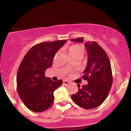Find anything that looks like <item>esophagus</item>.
<instances>
[{
  "mask_svg": "<svg viewBox=\"0 0 131 131\" xmlns=\"http://www.w3.org/2000/svg\"><path fill=\"white\" fill-rule=\"evenodd\" d=\"M63 84L65 85H68L69 84H70V82H69V81H67V80H64L63 81Z\"/></svg>",
  "mask_w": 131,
  "mask_h": 131,
  "instance_id": "34e87169",
  "label": "esophagus"
}]
</instances>
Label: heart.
I'll list each match as a JSON object with an SVG mask.
<instances>
[{"instance_id": "1", "label": "heart", "mask_w": 131, "mask_h": 131, "mask_svg": "<svg viewBox=\"0 0 131 131\" xmlns=\"http://www.w3.org/2000/svg\"><path fill=\"white\" fill-rule=\"evenodd\" d=\"M78 47H77V46H74V47H71L70 49V50H69V52H71V51H72V50H74L75 49H76V48H78Z\"/></svg>"}]
</instances>
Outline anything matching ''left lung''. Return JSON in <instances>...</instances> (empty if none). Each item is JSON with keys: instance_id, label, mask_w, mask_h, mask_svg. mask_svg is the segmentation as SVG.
I'll return each mask as SVG.
<instances>
[{"instance_id": "left-lung-1", "label": "left lung", "mask_w": 131, "mask_h": 131, "mask_svg": "<svg viewBox=\"0 0 131 131\" xmlns=\"http://www.w3.org/2000/svg\"><path fill=\"white\" fill-rule=\"evenodd\" d=\"M82 43L84 38L71 39ZM84 46L88 53V63L82 76L88 84H78V91L71 99L76 105L85 109H92L105 101L113 83L112 71L110 60L104 50L95 42H87Z\"/></svg>"}]
</instances>
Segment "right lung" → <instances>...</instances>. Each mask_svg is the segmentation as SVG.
Here are the masks:
<instances>
[{"label":"right lung","mask_w":131,"mask_h":131,"mask_svg":"<svg viewBox=\"0 0 131 131\" xmlns=\"http://www.w3.org/2000/svg\"><path fill=\"white\" fill-rule=\"evenodd\" d=\"M67 40L45 42L33 46L21 63L16 76L17 92L25 106L34 112L46 111L53 103V92L63 84L45 77L55 53Z\"/></svg>","instance_id":"obj_1"}]
</instances>
